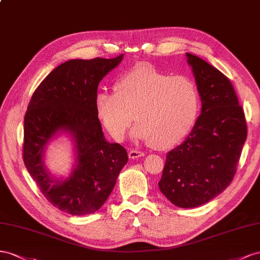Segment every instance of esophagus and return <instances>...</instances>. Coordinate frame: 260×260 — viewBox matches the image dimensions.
<instances>
[{
    "mask_svg": "<svg viewBox=\"0 0 260 260\" xmlns=\"http://www.w3.org/2000/svg\"><path fill=\"white\" fill-rule=\"evenodd\" d=\"M145 153L143 151H138V150H129L128 151V157L131 159H137V158H140V157H144Z\"/></svg>",
    "mask_w": 260,
    "mask_h": 260,
    "instance_id": "esophagus-1",
    "label": "esophagus"
}]
</instances>
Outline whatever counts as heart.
<instances>
[{"instance_id":"b5f03b06","label":"heart","mask_w":260,"mask_h":260,"mask_svg":"<svg viewBox=\"0 0 260 260\" xmlns=\"http://www.w3.org/2000/svg\"><path fill=\"white\" fill-rule=\"evenodd\" d=\"M114 93L95 94V111L109 134L121 142L132 122L135 139L149 142L155 149H167L188 134L200 109L195 81L187 76L162 73L142 62L118 77Z\"/></svg>"}]
</instances>
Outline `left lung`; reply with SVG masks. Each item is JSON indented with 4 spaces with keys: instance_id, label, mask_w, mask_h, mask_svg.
I'll list each match as a JSON object with an SVG mask.
<instances>
[{
    "instance_id": "obj_1",
    "label": "left lung",
    "mask_w": 260,
    "mask_h": 260,
    "mask_svg": "<svg viewBox=\"0 0 260 260\" xmlns=\"http://www.w3.org/2000/svg\"><path fill=\"white\" fill-rule=\"evenodd\" d=\"M202 100V114L184 143L166 155L159 188L173 205L195 208L231 184L247 137L243 108L230 79L186 53Z\"/></svg>"
}]
</instances>
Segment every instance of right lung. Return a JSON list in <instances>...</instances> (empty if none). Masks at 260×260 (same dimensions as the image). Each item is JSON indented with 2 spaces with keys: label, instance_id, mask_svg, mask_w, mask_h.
<instances>
[{
  "label": "right lung",
  "instance_id": "obj_1",
  "mask_svg": "<svg viewBox=\"0 0 260 260\" xmlns=\"http://www.w3.org/2000/svg\"><path fill=\"white\" fill-rule=\"evenodd\" d=\"M122 58L123 54L62 63L41 81L27 108L25 166L42 195L73 216L99 210L128 161L123 146L106 140L94 105L101 79ZM61 130L72 136L77 149V166L66 180L51 177L43 161L46 144Z\"/></svg>",
  "mask_w": 260,
  "mask_h": 260
}]
</instances>
